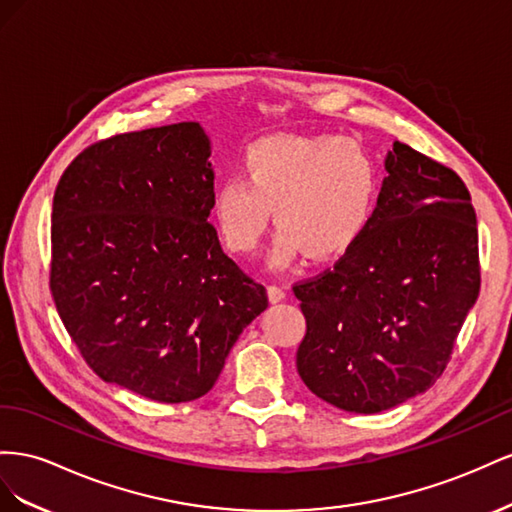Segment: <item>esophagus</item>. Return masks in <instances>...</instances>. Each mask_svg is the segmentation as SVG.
Instances as JSON below:
<instances>
[{"label":"esophagus","instance_id":"34e87169","mask_svg":"<svg viewBox=\"0 0 512 512\" xmlns=\"http://www.w3.org/2000/svg\"><path fill=\"white\" fill-rule=\"evenodd\" d=\"M268 298H270L272 304L285 300V289H283L281 285H270V287H268Z\"/></svg>","mask_w":512,"mask_h":512}]
</instances>
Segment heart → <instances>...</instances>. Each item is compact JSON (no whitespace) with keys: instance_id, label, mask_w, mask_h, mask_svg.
I'll use <instances>...</instances> for the list:
<instances>
[{"instance_id":"obj_1","label":"heart","mask_w":512,"mask_h":512,"mask_svg":"<svg viewBox=\"0 0 512 512\" xmlns=\"http://www.w3.org/2000/svg\"><path fill=\"white\" fill-rule=\"evenodd\" d=\"M377 197L379 169L360 143L274 135L248 145L240 180L216 188L210 214L218 238L236 255L253 253L274 218L279 231L270 264L287 268L304 253L311 259L347 253L367 233Z\"/></svg>"}]
</instances>
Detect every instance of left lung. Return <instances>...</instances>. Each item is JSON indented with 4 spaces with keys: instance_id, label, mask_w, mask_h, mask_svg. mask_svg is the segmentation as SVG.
Wrapping results in <instances>:
<instances>
[{
    "instance_id": "1",
    "label": "left lung",
    "mask_w": 512,
    "mask_h": 512,
    "mask_svg": "<svg viewBox=\"0 0 512 512\" xmlns=\"http://www.w3.org/2000/svg\"><path fill=\"white\" fill-rule=\"evenodd\" d=\"M367 233L294 287L306 319L296 367L339 410L377 414L429 390L480 289L478 227L459 175L394 141Z\"/></svg>"
}]
</instances>
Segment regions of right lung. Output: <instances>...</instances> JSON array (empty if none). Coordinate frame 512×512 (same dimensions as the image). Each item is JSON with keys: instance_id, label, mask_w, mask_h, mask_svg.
<instances>
[{"instance_id": "right-lung-1", "label": "right lung", "mask_w": 512, "mask_h": 512, "mask_svg": "<svg viewBox=\"0 0 512 512\" xmlns=\"http://www.w3.org/2000/svg\"><path fill=\"white\" fill-rule=\"evenodd\" d=\"M212 141L199 122L94 143L53 197L51 291L98 377L158 403L203 397L266 287L208 223Z\"/></svg>"}]
</instances>
